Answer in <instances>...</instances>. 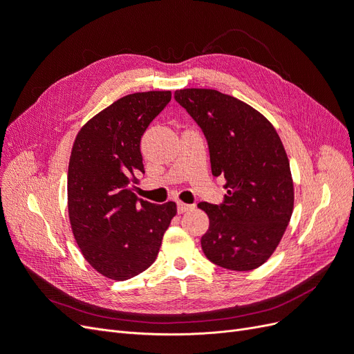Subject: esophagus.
<instances>
[{
	"label": "esophagus",
	"mask_w": 354,
	"mask_h": 354,
	"mask_svg": "<svg viewBox=\"0 0 354 354\" xmlns=\"http://www.w3.org/2000/svg\"><path fill=\"white\" fill-rule=\"evenodd\" d=\"M190 209H194V205H187V203L177 202V212H178V214H183V212L190 211Z\"/></svg>",
	"instance_id": "34e87169"
}]
</instances>
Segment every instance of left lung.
Segmentation results:
<instances>
[{
    "label": "left lung",
    "mask_w": 354,
    "mask_h": 354,
    "mask_svg": "<svg viewBox=\"0 0 354 354\" xmlns=\"http://www.w3.org/2000/svg\"><path fill=\"white\" fill-rule=\"evenodd\" d=\"M174 99L207 138L212 176L226 180L223 203L198 205L209 217L202 251L224 269H257L292 216L294 183L281 137L259 111L217 90H177Z\"/></svg>",
    "instance_id": "1"
}]
</instances>
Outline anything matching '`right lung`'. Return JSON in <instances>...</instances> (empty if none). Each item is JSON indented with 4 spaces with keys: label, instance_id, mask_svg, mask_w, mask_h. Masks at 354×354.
I'll list each match as a JSON object with an SVG mask.
<instances>
[{
    "label": "right lung",
    "instance_id": "1",
    "mask_svg": "<svg viewBox=\"0 0 354 354\" xmlns=\"http://www.w3.org/2000/svg\"><path fill=\"white\" fill-rule=\"evenodd\" d=\"M171 100V91L128 94L85 124L72 147L68 209L75 241L94 270L113 281L145 272L177 214L134 194L145 173L140 140Z\"/></svg>",
    "mask_w": 354,
    "mask_h": 354
}]
</instances>
